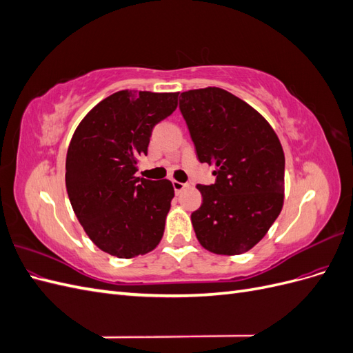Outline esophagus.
Returning a JSON list of instances; mask_svg holds the SVG:
<instances>
[{
    "label": "esophagus",
    "instance_id": "obj_1",
    "mask_svg": "<svg viewBox=\"0 0 353 353\" xmlns=\"http://www.w3.org/2000/svg\"><path fill=\"white\" fill-rule=\"evenodd\" d=\"M172 185H174V190L176 194L181 193V191H183L185 187H188L187 183H179V181H172Z\"/></svg>",
    "mask_w": 353,
    "mask_h": 353
}]
</instances>
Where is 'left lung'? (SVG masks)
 Segmentation results:
<instances>
[{
	"instance_id": "left-lung-1",
	"label": "left lung",
	"mask_w": 353,
	"mask_h": 353,
	"mask_svg": "<svg viewBox=\"0 0 353 353\" xmlns=\"http://www.w3.org/2000/svg\"><path fill=\"white\" fill-rule=\"evenodd\" d=\"M197 159L215 168V184L197 188L201 206L191 222L203 248L241 254L258 244L284 201V152L265 117L216 87L181 94Z\"/></svg>"
}]
</instances>
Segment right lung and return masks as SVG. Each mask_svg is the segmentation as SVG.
Instances as JSON below:
<instances>
[{"label":"right lung","instance_id":"right-lung-1","mask_svg":"<svg viewBox=\"0 0 353 353\" xmlns=\"http://www.w3.org/2000/svg\"><path fill=\"white\" fill-rule=\"evenodd\" d=\"M179 92L117 91L74 131L66 156V188L85 232L122 259L152 252L163 237L174 199L169 179L135 176L153 128L172 114Z\"/></svg>","mask_w":353,"mask_h":353}]
</instances>
